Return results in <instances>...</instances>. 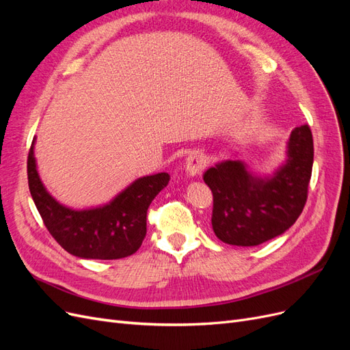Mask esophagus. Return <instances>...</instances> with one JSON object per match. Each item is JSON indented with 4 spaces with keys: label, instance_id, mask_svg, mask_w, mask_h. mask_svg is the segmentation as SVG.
<instances>
[{
    "label": "esophagus",
    "instance_id": "esophagus-1",
    "mask_svg": "<svg viewBox=\"0 0 350 350\" xmlns=\"http://www.w3.org/2000/svg\"><path fill=\"white\" fill-rule=\"evenodd\" d=\"M207 166V156L201 150L189 152L185 159V169L188 175H198Z\"/></svg>",
    "mask_w": 350,
    "mask_h": 350
}]
</instances>
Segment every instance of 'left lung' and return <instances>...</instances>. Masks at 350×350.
I'll return each mask as SVG.
<instances>
[{"label":"left lung","mask_w":350,"mask_h":350,"mask_svg":"<svg viewBox=\"0 0 350 350\" xmlns=\"http://www.w3.org/2000/svg\"><path fill=\"white\" fill-rule=\"evenodd\" d=\"M312 162V133L304 124L293 129L288 161L271 178H254L237 161L210 167L203 179L213 194L216 237L230 245L254 247L282 235L305 207Z\"/></svg>","instance_id":"obj_1"}]
</instances>
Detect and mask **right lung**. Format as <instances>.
<instances>
[{
  "mask_svg": "<svg viewBox=\"0 0 350 350\" xmlns=\"http://www.w3.org/2000/svg\"><path fill=\"white\" fill-rule=\"evenodd\" d=\"M33 143L27 156L29 189L52 238L80 258L118 260L139 250L147 230V208L167 185L169 175L162 172L137 179L103 207L71 210L52 198L40 183Z\"/></svg>",
  "mask_w": 350,
  "mask_h": 350,
  "instance_id": "add662e5",
  "label": "right lung"
}]
</instances>
